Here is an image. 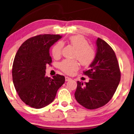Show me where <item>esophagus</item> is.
Instances as JSON below:
<instances>
[{
    "label": "esophagus",
    "mask_w": 134,
    "mask_h": 134,
    "mask_svg": "<svg viewBox=\"0 0 134 134\" xmlns=\"http://www.w3.org/2000/svg\"><path fill=\"white\" fill-rule=\"evenodd\" d=\"M71 80V79L69 77H68V76H65V81H70Z\"/></svg>",
    "instance_id": "esophagus-1"
}]
</instances>
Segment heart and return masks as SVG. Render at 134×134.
<instances>
[{"instance_id": "b5f03b06", "label": "heart", "mask_w": 134, "mask_h": 134, "mask_svg": "<svg viewBox=\"0 0 134 134\" xmlns=\"http://www.w3.org/2000/svg\"><path fill=\"white\" fill-rule=\"evenodd\" d=\"M69 42L76 49L74 58H77L81 64L83 66H88L96 58V52L90 46L87 40L81 35H76L69 37ZM63 44L62 42L56 43L52 49V54L57 58L62 54ZM78 62L75 60H64L60 63V68L66 74H71L78 68Z\"/></svg>"}]
</instances>
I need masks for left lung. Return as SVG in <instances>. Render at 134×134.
I'll use <instances>...</instances> for the list:
<instances>
[{
  "instance_id": "obj_1",
  "label": "left lung",
  "mask_w": 134,
  "mask_h": 134,
  "mask_svg": "<svg viewBox=\"0 0 134 134\" xmlns=\"http://www.w3.org/2000/svg\"><path fill=\"white\" fill-rule=\"evenodd\" d=\"M96 44V58L88 69L84 72L89 77V81H77L75 93L78 103L88 109H97L107 104L120 80L119 64L112 48L100 38Z\"/></svg>"
}]
</instances>
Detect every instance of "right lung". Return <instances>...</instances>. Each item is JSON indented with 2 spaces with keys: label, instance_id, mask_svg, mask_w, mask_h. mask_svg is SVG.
<instances>
[{
  "label": "right lung",
  "instance_id": "obj_1",
  "mask_svg": "<svg viewBox=\"0 0 134 134\" xmlns=\"http://www.w3.org/2000/svg\"><path fill=\"white\" fill-rule=\"evenodd\" d=\"M61 38L60 35H38L24 41L18 50L12 66L13 82L22 101L30 107L41 109L51 103L64 84V76L45 75L46 65L52 63L50 48Z\"/></svg>",
  "mask_w": 134,
  "mask_h": 134
}]
</instances>
